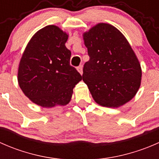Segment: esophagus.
<instances>
[{"label": "esophagus", "mask_w": 159, "mask_h": 159, "mask_svg": "<svg viewBox=\"0 0 159 159\" xmlns=\"http://www.w3.org/2000/svg\"><path fill=\"white\" fill-rule=\"evenodd\" d=\"M77 70H78V72H79L81 75H82V74H83V66H82V65H79V66L77 68Z\"/></svg>", "instance_id": "esophagus-1"}]
</instances>
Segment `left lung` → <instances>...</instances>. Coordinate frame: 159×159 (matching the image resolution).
I'll return each instance as SVG.
<instances>
[{"label":"left lung","instance_id":"left-lung-1","mask_svg":"<svg viewBox=\"0 0 159 159\" xmlns=\"http://www.w3.org/2000/svg\"><path fill=\"white\" fill-rule=\"evenodd\" d=\"M89 61L82 79L98 105L118 108L129 102L141 84L142 69L127 39L116 28L99 23L83 34Z\"/></svg>","mask_w":159,"mask_h":159}]
</instances>
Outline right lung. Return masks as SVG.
Wrapping results in <instances>:
<instances>
[{
    "label": "right lung",
    "instance_id": "obj_1",
    "mask_svg": "<svg viewBox=\"0 0 159 159\" xmlns=\"http://www.w3.org/2000/svg\"><path fill=\"white\" fill-rule=\"evenodd\" d=\"M68 35L55 25L39 30L28 42L19 64L17 81L31 102L44 108L65 105L82 76L70 65Z\"/></svg>",
    "mask_w": 159,
    "mask_h": 159
}]
</instances>
